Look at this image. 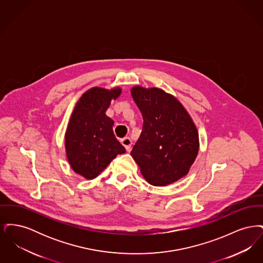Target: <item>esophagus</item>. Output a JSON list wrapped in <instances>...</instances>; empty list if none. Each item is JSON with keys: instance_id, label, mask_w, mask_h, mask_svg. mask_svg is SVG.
Returning <instances> with one entry per match:
<instances>
[{"instance_id": "1", "label": "esophagus", "mask_w": 263, "mask_h": 263, "mask_svg": "<svg viewBox=\"0 0 263 263\" xmlns=\"http://www.w3.org/2000/svg\"><path fill=\"white\" fill-rule=\"evenodd\" d=\"M120 142H121V144L124 146V148H125L126 151H129L130 147H131V144H132L131 139L128 137L123 138V139H121V141H120Z\"/></svg>"}]
</instances>
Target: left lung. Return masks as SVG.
I'll return each instance as SVG.
<instances>
[{
    "label": "left lung",
    "mask_w": 263,
    "mask_h": 263,
    "mask_svg": "<svg viewBox=\"0 0 263 263\" xmlns=\"http://www.w3.org/2000/svg\"><path fill=\"white\" fill-rule=\"evenodd\" d=\"M143 128L131 151L145 179L165 186L187 175L199 151L197 128L175 97L159 88H131Z\"/></svg>",
    "instance_id": "8db88e82"
}]
</instances>
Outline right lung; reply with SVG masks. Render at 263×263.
<instances>
[{
    "instance_id": "1",
    "label": "right lung",
    "mask_w": 263,
    "mask_h": 263,
    "mask_svg": "<svg viewBox=\"0 0 263 263\" xmlns=\"http://www.w3.org/2000/svg\"><path fill=\"white\" fill-rule=\"evenodd\" d=\"M121 91L119 87L89 88L71 114L65 133L66 157L72 170L86 179L96 178L117 155L125 153L114 136V121L105 114Z\"/></svg>"
}]
</instances>
